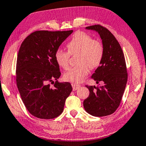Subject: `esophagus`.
Returning a JSON list of instances; mask_svg holds the SVG:
<instances>
[{"label": "esophagus", "mask_w": 146, "mask_h": 146, "mask_svg": "<svg viewBox=\"0 0 146 146\" xmlns=\"http://www.w3.org/2000/svg\"><path fill=\"white\" fill-rule=\"evenodd\" d=\"M71 85H72V87H73V90H74V91H75V90H78L79 88L81 87V85L77 84H74V83H73V84H72Z\"/></svg>", "instance_id": "obj_1"}]
</instances>
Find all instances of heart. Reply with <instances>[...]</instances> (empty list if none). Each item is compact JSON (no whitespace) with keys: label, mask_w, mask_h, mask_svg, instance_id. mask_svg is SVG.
<instances>
[{"label":"heart","mask_w":146,"mask_h":146,"mask_svg":"<svg viewBox=\"0 0 146 146\" xmlns=\"http://www.w3.org/2000/svg\"><path fill=\"white\" fill-rule=\"evenodd\" d=\"M67 51L58 49L54 52V59L62 69L69 67L71 55H76L78 65L64 73V79L67 82L79 83L88 74L90 67L96 69L102 63L104 56V48L99 40H94L90 35L77 32L67 44Z\"/></svg>","instance_id":"heart-1"}]
</instances>
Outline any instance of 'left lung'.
I'll use <instances>...</instances> for the list:
<instances>
[{"label":"left lung","mask_w":146,"mask_h":146,"mask_svg":"<svg viewBox=\"0 0 146 146\" xmlns=\"http://www.w3.org/2000/svg\"><path fill=\"white\" fill-rule=\"evenodd\" d=\"M98 33L104 48V56L92 78L98 87L88 86L90 95L84 101L87 112L94 117H104L114 113L121 104L127 82V71L124 54L114 35L100 25L86 27ZM100 85V84H99Z\"/></svg>","instance_id":"8db88e82"}]
</instances>
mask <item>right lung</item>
Returning <instances> with one entry per match:
<instances>
[{
    "mask_svg": "<svg viewBox=\"0 0 146 146\" xmlns=\"http://www.w3.org/2000/svg\"><path fill=\"white\" fill-rule=\"evenodd\" d=\"M72 32L36 31L21 44L17 58V85L25 108L38 119L58 117L72 91L70 83L57 80L61 73L54 59L55 51Z\"/></svg>",
    "mask_w": 146,
    "mask_h": 146,
    "instance_id": "right-lung-1",
    "label": "right lung"
}]
</instances>
